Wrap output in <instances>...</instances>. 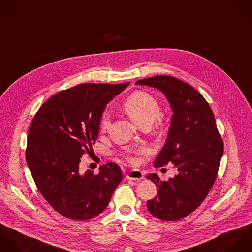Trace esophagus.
I'll list each match as a JSON object with an SVG mask.
<instances>
[{
	"label": "esophagus",
	"mask_w": 252,
	"mask_h": 252,
	"mask_svg": "<svg viewBox=\"0 0 252 252\" xmlns=\"http://www.w3.org/2000/svg\"><path fill=\"white\" fill-rule=\"evenodd\" d=\"M126 178L128 180H133V181H141L144 179V174L138 170V169H133L130 172L127 173Z\"/></svg>",
	"instance_id": "esophagus-1"
}]
</instances>
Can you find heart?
Returning <instances> with one entry per match:
<instances>
[{"mask_svg": "<svg viewBox=\"0 0 252 252\" xmlns=\"http://www.w3.org/2000/svg\"><path fill=\"white\" fill-rule=\"evenodd\" d=\"M123 108L129 118L140 126H151L160 112V106L157 98L147 92H136L131 94L123 104ZM111 115L109 111L102 114L100 119V129L106 131L110 126ZM148 150L145 147L127 150L126 153V158L130 162H137L138 157L146 155Z\"/></svg>", "mask_w": 252, "mask_h": 252, "instance_id": "obj_1", "label": "heart"}]
</instances>
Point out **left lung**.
<instances>
[{
	"label": "left lung",
	"instance_id": "left-lung-1",
	"mask_svg": "<svg viewBox=\"0 0 252 252\" xmlns=\"http://www.w3.org/2000/svg\"><path fill=\"white\" fill-rule=\"evenodd\" d=\"M135 85L159 90L173 112L166 142L154 167L172 163L178 173L168 181L156 173L147 176L158 188V195L147 202V208L158 219L178 220L195 211L210 192L223 142L209 103L190 85L168 75L145 78Z\"/></svg>",
	"mask_w": 252,
	"mask_h": 252
}]
</instances>
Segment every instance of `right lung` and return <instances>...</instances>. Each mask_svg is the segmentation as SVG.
Instances as JSON below:
<instances>
[{"label":"right lung","instance_id":"obj_1","mask_svg":"<svg viewBox=\"0 0 252 252\" xmlns=\"http://www.w3.org/2000/svg\"><path fill=\"white\" fill-rule=\"evenodd\" d=\"M128 84H81L61 91L31 124L29 169L44 199L65 218L85 220L101 214L123 179L113 162L101 165L97 174L81 173L79 163L93 151L106 104Z\"/></svg>","mask_w":252,"mask_h":252}]
</instances>
